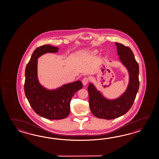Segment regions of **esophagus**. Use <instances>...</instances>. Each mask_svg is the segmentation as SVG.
Returning a JSON list of instances; mask_svg holds the SVG:
<instances>
[{
    "label": "esophagus",
    "mask_w": 159,
    "mask_h": 159,
    "mask_svg": "<svg viewBox=\"0 0 159 159\" xmlns=\"http://www.w3.org/2000/svg\"><path fill=\"white\" fill-rule=\"evenodd\" d=\"M89 82V78L88 77H84L82 80V84L84 85H86Z\"/></svg>",
    "instance_id": "34e87169"
}]
</instances>
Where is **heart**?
<instances>
[{
	"label": "heart",
	"mask_w": 159,
	"mask_h": 159,
	"mask_svg": "<svg viewBox=\"0 0 159 159\" xmlns=\"http://www.w3.org/2000/svg\"><path fill=\"white\" fill-rule=\"evenodd\" d=\"M97 52V51H94V53H96Z\"/></svg>",
	"instance_id": "1"
}]
</instances>
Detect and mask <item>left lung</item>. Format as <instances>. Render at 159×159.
I'll use <instances>...</instances> for the list:
<instances>
[{
  "label": "left lung",
  "instance_id": "obj_1",
  "mask_svg": "<svg viewBox=\"0 0 159 159\" xmlns=\"http://www.w3.org/2000/svg\"><path fill=\"white\" fill-rule=\"evenodd\" d=\"M115 45L120 61L129 70V82L125 93L114 100L104 98L93 84H89V106L92 114L98 118L113 119L125 114L132 107L139 88V64L132 51L123 44Z\"/></svg>",
  "mask_w": 159,
  "mask_h": 159
}]
</instances>
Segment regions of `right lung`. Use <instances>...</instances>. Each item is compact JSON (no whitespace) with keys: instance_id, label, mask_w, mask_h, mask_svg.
<instances>
[{"instance_id":"add662e5","label":"right lung","mask_w":159,"mask_h":159,"mask_svg":"<svg viewBox=\"0 0 159 159\" xmlns=\"http://www.w3.org/2000/svg\"><path fill=\"white\" fill-rule=\"evenodd\" d=\"M58 50V48L50 45L37 48L25 71L24 92L30 106L38 115L52 120L62 119L68 116L72 97L83 88L80 81L65 84L54 90H47L40 84L37 79V58L46 53L57 52Z\"/></svg>"}]
</instances>
